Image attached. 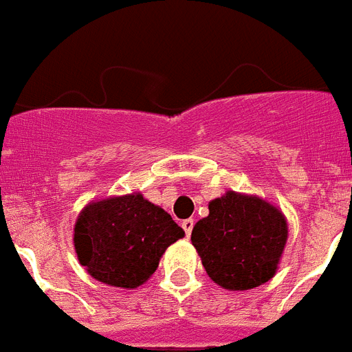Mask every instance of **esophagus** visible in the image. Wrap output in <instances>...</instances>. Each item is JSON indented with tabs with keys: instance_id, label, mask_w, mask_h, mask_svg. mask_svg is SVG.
<instances>
[{
	"instance_id": "1",
	"label": "esophagus",
	"mask_w": 352,
	"mask_h": 352,
	"mask_svg": "<svg viewBox=\"0 0 352 352\" xmlns=\"http://www.w3.org/2000/svg\"><path fill=\"white\" fill-rule=\"evenodd\" d=\"M182 228L185 230L187 236H190L192 230H194V219H185V221L182 222Z\"/></svg>"
}]
</instances>
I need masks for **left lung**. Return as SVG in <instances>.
I'll list each match as a JSON object with an SVG mask.
<instances>
[{"label":"left lung","mask_w":352,"mask_h":352,"mask_svg":"<svg viewBox=\"0 0 352 352\" xmlns=\"http://www.w3.org/2000/svg\"><path fill=\"white\" fill-rule=\"evenodd\" d=\"M208 210L190 236L206 274L226 290L267 283L276 274L288 239L281 210L233 190L210 201Z\"/></svg>","instance_id":"8db88e82"}]
</instances>
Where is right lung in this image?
Returning <instances> with one entry per match:
<instances>
[{
	"label": "right lung",
	"instance_id": "add662e5",
	"mask_svg": "<svg viewBox=\"0 0 352 352\" xmlns=\"http://www.w3.org/2000/svg\"><path fill=\"white\" fill-rule=\"evenodd\" d=\"M185 236L169 213L140 192L89 203L74 224V249L90 276L110 287L137 288L165 249Z\"/></svg>",
	"mask_w": 352,
	"mask_h": 352
}]
</instances>
